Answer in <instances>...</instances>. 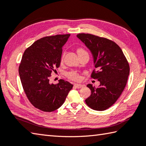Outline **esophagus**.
I'll use <instances>...</instances> for the list:
<instances>
[{"label": "esophagus", "mask_w": 146, "mask_h": 146, "mask_svg": "<svg viewBox=\"0 0 146 146\" xmlns=\"http://www.w3.org/2000/svg\"><path fill=\"white\" fill-rule=\"evenodd\" d=\"M74 87H76V88H81L83 87V85L81 84H74Z\"/></svg>", "instance_id": "34e87169"}]
</instances>
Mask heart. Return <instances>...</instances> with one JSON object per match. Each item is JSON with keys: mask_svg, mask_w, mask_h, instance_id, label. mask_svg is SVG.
Returning a JSON list of instances; mask_svg holds the SVG:
<instances>
[{"mask_svg": "<svg viewBox=\"0 0 146 146\" xmlns=\"http://www.w3.org/2000/svg\"><path fill=\"white\" fill-rule=\"evenodd\" d=\"M77 53H78V56L82 54H88L87 52L85 51L84 49H82L81 48H79L77 49ZM67 76L68 79L74 81H79L81 79V77L79 76V74L77 72H76V71H70V72H68L67 74Z\"/></svg>", "mask_w": 146, "mask_h": 146, "instance_id": "heart-1", "label": "heart"}]
</instances>
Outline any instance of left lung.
I'll return each instance as SVG.
<instances>
[{
  "mask_svg": "<svg viewBox=\"0 0 146 146\" xmlns=\"http://www.w3.org/2000/svg\"><path fill=\"white\" fill-rule=\"evenodd\" d=\"M79 39L93 57L95 69L91 77L98 79V88L88 84L91 95L85 102L95 111H105L116 102L126 86L130 67L121 49L112 40L90 34H79Z\"/></svg>",
  "mask_w": 146,
  "mask_h": 146,
  "instance_id": "8db88e82",
  "label": "left lung"
}]
</instances>
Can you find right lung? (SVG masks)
Here are the masks:
<instances>
[{
	"instance_id": "right-lung-1",
	"label": "right lung",
	"mask_w": 146,
	"mask_h": 146,
	"mask_svg": "<svg viewBox=\"0 0 146 146\" xmlns=\"http://www.w3.org/2000/svg\"><path fill=\"white\" fill-rule=\"evenodd\" d=\"M70 34L44 37L35 41L25 51L19 66L22 86L35 108L52 112L61 107L73 85L60 79L51 84V74L61 62L62 47Z\"/></svg>"
}]
</instances>
